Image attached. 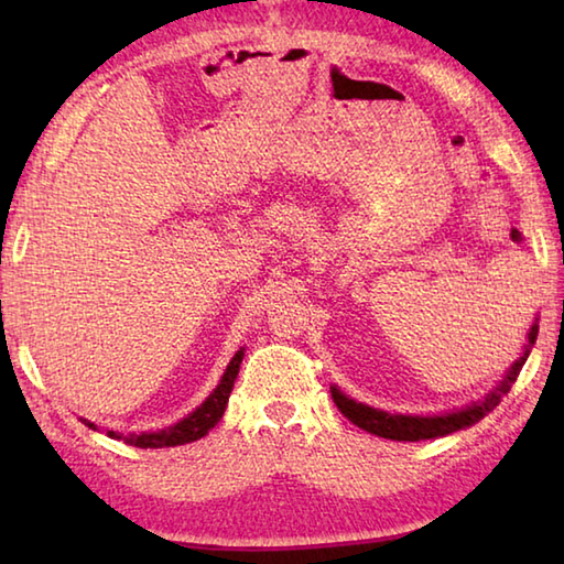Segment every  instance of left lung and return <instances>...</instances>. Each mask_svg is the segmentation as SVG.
Here are the masks:
<instances>
[{"label": "left lung", "mask_w": 564, "mask_h": 564, "mask_svg": "<svg viewBox=\"0 0 564 564\" xmlns=\"http://www.w3.org/2000/svg\"><path fill=\"white\" fill-rule=\"evenodd\" d=\"M534 338H538V323H534L528 333V348H524L520 360L510 368V373L505 376L502 383L495 388L492 393L482 400V403L467 405L465 410H457V413H445V415H433V417L393 415V413H386V410H376V408L356 403V400L343 395L338 388H330L333 403L338 405L340 413L346 415L352 425H358V427H362V431L373 433L378 437H388V441L415 443V441H431V437L451 435L455 431H463V427L477 423V420H482L490 413V410L500 405L502 395H508L512 383L518 380L524 360H528V356H530V348L534 346Z\"/></svg>", "instance_id": "1"}]
</instances>
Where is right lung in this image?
Segmentation results:
<instances>
[{"label": "right lung", "instance_id": "obj_1", "mask_svg": "<svg viewBox=\"0 0 564 564\" xmlns=\"http://www.w3.org/2000/svg\"><path fill=\"white\" fill-rule=\"evenodd\" d=\"M241 360H243V348L236 352L231 362H228L221 383L216 386L214 393L208 395L204 403L194 410V413L186 415L184 420H178L176 425H171L166 431H159V433L123 435V433L107 431V435L113 437V441H123L137 447H174V445L198 441V437H204L218 423V420L224 417V410L228 405V395H231L234 390V380L238 376V368H241ZM84 423H87L91 431H97V425L89 423V420H84Z\"/></svg>", "mask_w": 564, "mask_h": 564}]
</instances>
